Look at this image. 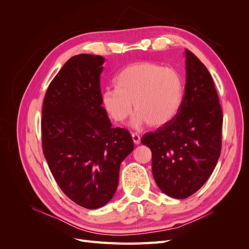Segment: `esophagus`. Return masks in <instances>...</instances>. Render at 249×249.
Wrapping results in <instances>:
<instances>
[{
    "mask_svg": "<svg viewBox=\"0 0 249 249\" xmlns=\"http://www.w3.org/2000/svg\"><path fill=\"white\" fill-rule=\"evenodd\" d=\"M132 139H133L135 144H139V143H140V136H139L138 134H136V133H133L132 134Z\"/></svg>",
    "mask_w": 249,
    "mask_h": 249,
    "instance_id": "1",
    "label": "esophagus"
}]
</instances>
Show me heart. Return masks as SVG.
<instances>
[{
    "instance_id": "obj_1",
    "label": "heart",
    "mask_w": 249,
    "mask_h": 249,
    "mask_svg": "<svg viewBox=\"0 0 249 249\" xmlns=\"http://www.w3.org/2000/svg\"><path fill=\"white\" fill-rule=\"evenodd\" d=\"M115 83L116 87L105 89L103 104L117 123L129 117L134 106L135 127L146 124L159 127L171 122L182 106L183 79L171 67L147 61L132 63L118 72Z\"/></svg>"
}]
</instances>
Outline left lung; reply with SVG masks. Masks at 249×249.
Listing matches in <instances>:
<instances>
[{"instance_id":"8db88e82","label":"left lung","mask_w":249,"mask_h":249,"mask_svg":"<svg viewBox=\"0 0 249 249\" xmlns=\"http://www.w3.org/2000/svg\"><path fill=\"white\" fill-rule=\"evenodd\" d=\"M183 103L171 122L141 139L152 150L158 187L173 198L191 196L207 182L221 152L222 110L212 76L186 50Z\"/></svg>"}]
</instances>
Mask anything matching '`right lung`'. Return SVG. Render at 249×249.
I'll return each mask as SVG.
<instances>
[{
	"instance_id": "obj_1",
	"label": "right lung",
	"mask_w": 249,
	"mask_h": 249,
	"mask_svg": "<svg viewBox=\"0 0 249 249\" xmlns=\"http://www.w3.org/2000/svg\"><path fill=\"white\" fill-rule=\"evenodd\" d=\"M104 61L97 55L71 57L50 83L42 105L44 158L60 189L86 209L113 197L120 164L134 149L130 132L112 127L102 107Z\"/></svg>"
}]
</instances>
